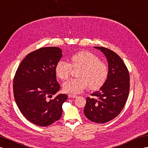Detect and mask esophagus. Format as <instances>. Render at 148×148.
Returning <instances> with one entry per match:
<instances>
[{"instance_id": "1", "label": "esophagus", "mask_w": 148, "mask_h": 148, "mask_svg": "<svg viewBox=\"0 0 148 148\" xmlns=\"http://www.w3.org/2000/svg\"><path fill=\"white\" fill-rule=\"evenodd\" d=\"M68 97L69 98H75L77 97V95H75V94H68Z\"/></svg>"}]
</instances>
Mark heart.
Listing matches in <instances>:
<instances>
[{"label": "heart", "mask_w": 148, "mask_h": 148, "mask_svg": "<svg viewBox=\"0 0 148 148\" xmlns=\"http://www.w3.org/2000/svg\"><path fill=\"white\" fill-rule=\"evenodd\" d=\"M73 67L79 68L76 79H71L63 84L65 92L79 94L88 88L100 89L107 80L108 67L99 58L89 51H81L71 56L70 64L60 60L56 64V74L59 79L66 80L71 75Z\"/></svg>", "instance_id": "heart-1"}]
</instances>
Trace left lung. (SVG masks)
Here are the masks:
<instances>
[{"label":"left lung","instance_id":"1","mask_svg":"<svg viewBox=\"0 0 148 148\" xmlns=\"http://www.w3.org/2000/svg\"><path fill=\"white\" fill-rule=\"evenodd\" d=\"M103 53L108 62V76L99 90L90 94L97 99L86 98L84 113L96 123L113 119L123 110L130 92V74L123 60L108 48L94 47Z\"/></svg>","mask_w":148,"mask_h":148}]
</instances>
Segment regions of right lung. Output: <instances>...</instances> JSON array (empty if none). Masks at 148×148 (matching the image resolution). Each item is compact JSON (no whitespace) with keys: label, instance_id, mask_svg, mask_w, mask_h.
<instances>
[{"label":"right lung","instance_id":"obj_1","mask_svg":"<svg viewBox=\"0 0 148 148\" xmlns=\"http://www.w3.org/2000/svg\"><path fill=\"white\" fill-rule=\"evenodd\" d=\"M57 47L40 48L31 53L18 66L13 90L18 109L26 119L39 126H47L62 116L66 94L51 99L60 87L56 80V66L62 58Z\"/></svg>","mask_w":148,"mask_h":148}]
</instances>
